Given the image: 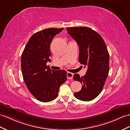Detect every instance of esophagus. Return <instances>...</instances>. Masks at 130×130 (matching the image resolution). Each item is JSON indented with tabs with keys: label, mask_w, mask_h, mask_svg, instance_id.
Instances as JSON below:
<instances>
[{
	"label": "esophagus",
	"mask_w": 130,
	"mask_h": 130,
	"mask_svg": "<svg viewBox=\"0 0 130 130\" xmlns=\"http://www.w3.org/2000/svg\"><path fill=\"white\" fill-rule=\"evenodd\" d=\"M73 76H74V74L72 73L68 72L67 73V77L69 79H72L73 78Z\"/></svg>",
	"instance_id": "esophagus-1"
}]
</instances>
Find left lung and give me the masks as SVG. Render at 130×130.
<instances>
[{
	"mask_svg": "<svg viewBox=\"0 0 130 130\" xmlns=\"http://www.w3.org/2000/svg\"><path fill=\"white\" fill-rule=\"evenodd\" d=\"M68 33L79 46V62L87 66L85 76L74 75L75 81L82 85L75 97L82 101H90L101 93L109 71V54L104 40L99 33L87 27L66 28Z\"/></svg>",
	"mask_w": 130,
	"mask_h": 130,
	"instance_id": "1",
	"label": "left lung"
}]
</instances>
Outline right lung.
I'll return each instance as SVG.
<instances>
[{
  "instance_id": "obj_1",
  "label": "right lung",
  "mask_w": 130,
  "mask_h": 130,
  "mask_svg": "<svg viewBox=\"0 0 130 130\" xmlns=\"http://www.w3.org/2000/svg\"><path fill=\"white\" fill-rule=\"evenodd\" d=\"M63 28H46L35 33L22 52L23 78L29 91L40 102H49L55 99L60 86L67 79L66 71L52 70L46 65L48 61H51V43Z\"/></svg>"
}]
</instances>
